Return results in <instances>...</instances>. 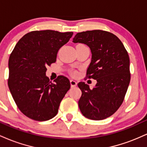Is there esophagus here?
I'll return each instance as SVG.
<instances>
[{"label": "esophagus", "instance_id": "obj_1", "mask_svg": "<svg viewBox=\"0 0 147 147\" xmlns=\"http://www.w3.org/2000/svg\"><path fill=\"white\" fill-rule=\"evenodd\" d=\"M70 85H71V87H75L76 86H77V82H76L75 80L71 79V80H70Z\"/></svg>", "mask_w": 147, "mask_h": 147}]
</instances>
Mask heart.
I'll return each mask as SVG.
<instances>
[{
	"instance_id": "1",
	"label": "heart",
	"mask_w": 147,
	"mask_h": 147,
	"mask_svg": "<svg viewBox=\"0 0 147 147\" xmlns=\"http://www.w3.org/2000/svg\"><path fill=\"white\" fill-rule=\"evenodd\" d=\"M72 75H76V72H72Z\"/></svg>"
}]
</instances>
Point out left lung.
<instances>
[{
	"label": "left lung",
	"instance_id": "left-lung-1",
	"mask_svg": "<svg viewBox=\"0 0 147 147\" xmlns=\"http://www.w3.org/2000/svg\"><path fill=\"white\" fill-rule=\"evenodd\" d=\"M72 42L90 48L92 57L86 75L97 81L92 89L84 82L78 84L82 92L78 102L81 112L92 120L110 117L122 105L131 80L127 51L118 37L103 30L79 32Z\"/></svg>",
	"mask_w": 147,
	"mask_h": 147
}]
</instances>
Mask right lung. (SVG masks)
<instances>
[{"label": "right lung", "mask_w": 147, "mask_h": 147, "mask_svg": "<svg viewBox=\"0 0 147 147\" xmlns=\"http://www.w3.org/2000/svg\"><path fill=\"white\" fill-rule=\"evenodd\" d=\"M72 34L50 30L30 32L10 55L8 86L19 110L30 119L49 120L58 113L70 81L60 75L52 83L45 75L46 67L56 61L59 50Z\"/></svg>", "instance_id": "right-lung-1"}]
</instances>
